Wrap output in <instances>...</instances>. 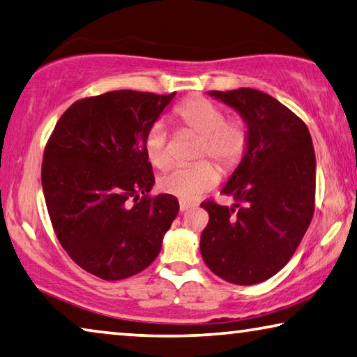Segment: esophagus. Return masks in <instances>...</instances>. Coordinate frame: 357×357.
<instances>
[{
  "instance_id": "1",
  "label": "esophagus",
  "mask_w": 357,
  "mask_h": 357,
  "mask_svg": "<svg viewBox=\"0 0 357 357\" xmlns=\"http://www.w3.org/2000/svg\"><path fill=\"white\" fill-rule=\"evenodd\" d=\"M192 206H195V204H190V202H184V200L179 202V211L181 213L188 211L189 208H192Z\"/></svg>"
}]
</instances>
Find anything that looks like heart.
<instances>
[{"mask_svg":"<svg viewBox=\"0 0 357 357\" xmlns=\"http://www.w3.org/2000/svg\"><path fill=\"white\" fill-rule=\"evenodd\" d=\"M181 125L200 136L197 157H211L225 169L238 165L248 147V128L241 119H226L220 105L205 98H190L174 109ZM146 155L155 168L169 165L168 131L162 120L149 128L144 137ZM220 181V172L208 160H200L190 167L173 168L158 179V188L165 194L181 200H195Z\"/></svg>","mask_w":357,"mask_h":357,"instance_id":"obj_1","label":"heart"}]
</instances>
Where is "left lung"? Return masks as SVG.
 Listing matches in <instances>:
<instances>
[{
    "mask_svg": "<svg viewBox=\"0 0 357 357\" xmlns=\"http://www.w3.org/2000/svg\"><path fill=\"white\" fill-rule=\"evenodd\" d=\"M208 94L242 116L250 137L221 189L238 204H202L210 215L200 237L202 258L231 284H259L290 261L312 220L314 147L307 126L273 96L252 88Z\"/></svg>",
    "mask_w": 357,
    "mask_h": 357,
    "instance_id": "left-lung-1",
    "label": "left lung"
}]
</instances>
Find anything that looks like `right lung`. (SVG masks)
<instances>
[{"mask_svg": "<svg viewBox=\"0 0 357 357\" xmlns=\"http://www.w3.org/2000/svg\"><path fill=\"white\" fill-rule=\"evenodd\" d=\"M174 94L120 89L77 100L46 144L41 184L56 236L79 268L104 280L144 271L179 211L173 195H149L155 178L144 151L147 130Z\"/></svg>", "mask_w": 357, "mask_h": 357, "instance_id": "obj_1", "label": "right lung"}]
</instances>
